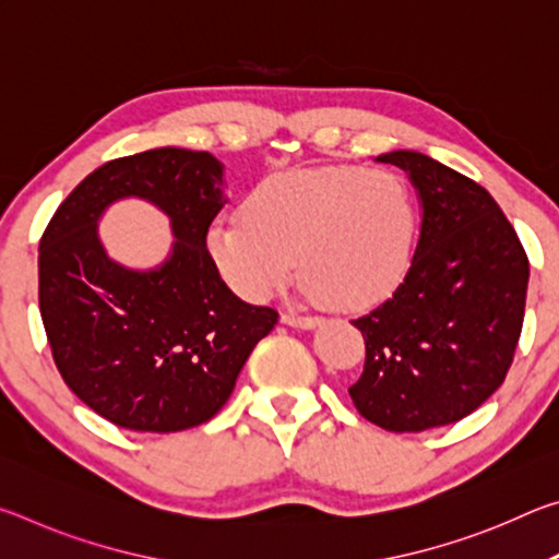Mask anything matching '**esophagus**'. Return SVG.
Instances as JSON below:
<instances>
[{"label":"esophagus","instance_id":"obj_1","mask_svg":"<svg viewBox=\"0 0 559 559\" xmlns=\"http://www.w3.org/2000/svg\"><path fill=\"white\" fill-rule=\"evenodd\" d=\"M281 320L290 328H298V330H313L320 325V318H310V316H302V313H283Z\"/></svg>","mask_w":559,"mask_h":559}]
</instances>
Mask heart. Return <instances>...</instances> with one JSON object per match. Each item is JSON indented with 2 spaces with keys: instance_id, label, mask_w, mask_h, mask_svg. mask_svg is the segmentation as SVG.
Wrapping results in <instances>:
<instances>
[{
  "instance_id": "b5f03b06",
  "label": "heart",
  "mask_w": 559,
  "mask_h": 559,
  "mask_svg": "<svg viewBox=\"0 0 559 559\" xmlns=\"http://www.w3.org/2000/svg\"><path fill=\"white\" fill-rule=\"evenodd\" d=\"M419 202L402 175L362 167L290 169L263 179L243 214L206 229V251L229 286L266 300L298 269L316 300L370 310L392 298L412 269Z\"/></svg>"
}]
</instances>
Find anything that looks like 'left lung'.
<instances>
[{
	"mask_svg": "<svg viewBox=\"0 0 559 559\" xmlns=\"http://www.w3.org/2000/svg\"><path fill=\"white\" fill-rule=\"evenodd\" d=\"M419 197L412 269L392 298L353 320L367 357L349 386L386 431H427L476 412L500 384L523 330L530 263L484 187L414 150L377 157Z\"/></svg>",
	"mask_w": 559,
	"mask_h": 559,
	"instance_id": "left-lung-1",
	"label": "left lung"
}]
</instances>
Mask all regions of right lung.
<instances>
[{
	"label": "right lung",
	"instance_id": "1",
	"mask_svg": "<svg viewBox=\"0 0 559 559\" xmlns=\"http://www.w3.org/2000/svg\"><path fill=\"white\" fill-rule=\"evenodd\" d=\"M140 199L176 241L153 270L112 260L97 224ZM226 204L210 153L157 147L110 159L66 197L39 243V308L53 362L71 392L122 429L169 433L222 409L251 349L278 313L234 296L206 251Z\"/></svg>",
	"mask_w": 559,
	"mask_h": 559
}]
</instances>
